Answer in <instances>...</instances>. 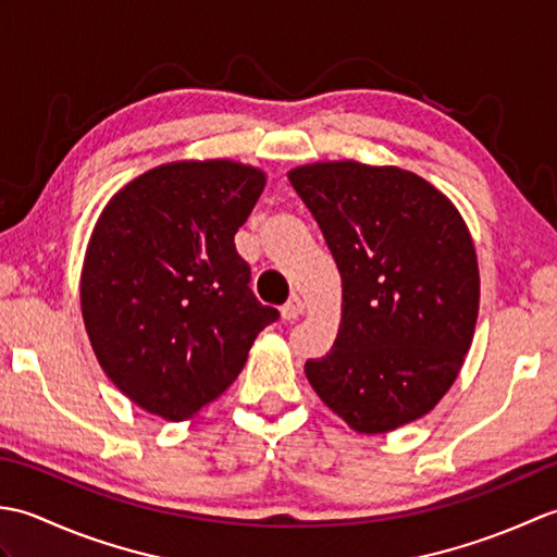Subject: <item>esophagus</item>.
Listing matches in <instances>:
<instances>
[{"instance_id": "esophagus-1", "label": "esophagus", "mask_w": 557, "mask_h": 557, "mask_svg": "<svg viewBox=\"0 0 557 557\" xmlns=\"http://www.w3.org/2000/svg\"><path fill=\"white\" fill-rule=\"evenodd\" d=\"M304 313H306V304L299 297H292L285 306H282V318H285V321H297V318Z\"/></svg>"}]
</instances>
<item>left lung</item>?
Here are the masks:
<instances>
[{
	"label": "left lung",
	"mask_w": 557,
	"mask_h": 557,
	"mask_svg": "<svg viewBox=\"0 0 557 557\" xmlns=\"http://www.w3.org/2000/svg\"><path fill=\"white\" fill-rule=\"evenodd\" d=\"M342 277L335 345L306 361L315 395L363 435L425 417L461 371L481 280L457 206L395 164L323 160L289 170Z\"/></svg>",
	"instance_id": "8db88e82"
}]
</instances>
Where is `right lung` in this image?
Masks as SVG:
<instances>
[{
  "mask_svg": "<svg viewBox=\"0 0 557 557\" xmlns=\"http://www.w3.org/2000/svg\"><path fill=\"white\" fill-rule=\"evenodd\" d=\"M265 180L230 158L164 162L124 184L90 232L81 268L90 347L110 381L164 421H191L227 393L277 321L234 248Z\"/></svg>",
  "mask_w": 557,
  "mask_h": 557,
  "instance_id": "1",
  "label": "right lung"
}]
</instances>
